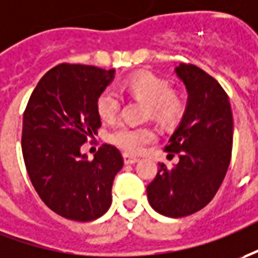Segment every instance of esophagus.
Segmentation results:
<instances>
[{
	"mask_svg": "<svg viewBox=\"0 0 258 258\" xmlns=\"http://www.w3.org/2000/svg\"><path fill=\"white\" fill-rule=\"evenodd\" d=\"M140 159L136 158V157H133V155H128V154H124V162L127 164V165H133V164H136L138 162Z\"/></svg>",
	"mask_w": 258,
	"mask_h": 258,
	"instance_id": "34e87169",
	"label": "esophagus"
}]
</instances>
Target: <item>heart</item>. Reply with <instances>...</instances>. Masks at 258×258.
<instances>
[{
	"label": "heart",
	"instance_id": "b5f03b06",
	"mask_svg": "<svg viewBox=\"0 0 258 258\" xmlns=\"http://www.w3.org/2000/svg\"><path fill=\"white\" fill-rule=\"evenodd\" d=\"M122 89L130 96L145 101L147 115H151L162 125H171L176 122L185 111V101L179 93L171 90L168 80L151 72H140L130 76L124 82ZM96 107L103 120L111 121L120 111L121 100L115 90L106 89L100 93ZM155 137L157 134L154 128L148 125L121 124L110 134V141L125 152L137 154L147 144H151Z\"/></svg>",
	"mask_w": 258,
	"mask_h": 258
}]
</instances>
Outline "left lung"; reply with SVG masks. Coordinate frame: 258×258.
Instances as JSON below:
<instances>
[{
	"instance_id": "obj_1",
	"label": "left lung",
	"mask_w": 258,
	"mask_h": 258,
	"mask_svg": "<svg viewBox=\"0 0 258 258\" xmlns=\"http://www.w3.org/2000/svg\"><path fill=\"white\" fill-rule=\"evenodd\" d=\"M188 101L179 125L165 151L179 161L172 168L159 164L147 196L155 212L183 217L203 209L216 195L232 158L233 115L222 86L205 70L180 63L175 68Z\"/></svg>"
}]
</instances>
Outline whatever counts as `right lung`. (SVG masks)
I'll use <instances>...</instances> for the list:
<instances>
[{"mask_svg":"<svg viewBox=\"0 0 258 258\" xmlns=\"http://www.w3.org/2000/svg\"><path fill=\"white\" fill-rule=\"evenodd\" d=\"M114 69L62 63L39 80L22 121V154L33 188L59 216L90 222L111 205V186L124 165L121 152L104 144L93 161L80 148L101 125L100 93Z\"/></svg>","mask_w":258,"mask_h":258,"instance_id":"right-lung-1","label":"right lung"}]
</instances>
